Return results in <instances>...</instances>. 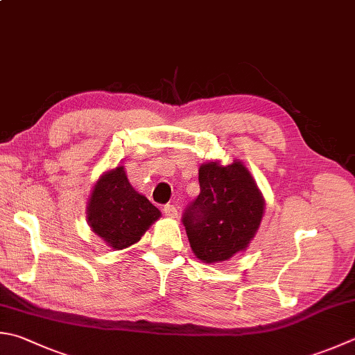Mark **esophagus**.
Masks as SVG:
<instances>
[{"label": "esophagus", "instance_id": "34e87169", "mask_svg": "<svg viewBox=\"0 0 355 355\" xmlns=\"http://www.w3.org/2000/svg\"><path fill=\"white\" fill-rule=\"evenodd\" d=\"M164 213H165V216H168V218H178V209L171 204H166L164 207Z\"/></svg>", "mask_w": 355, "mask_h": 355}]
</instances>
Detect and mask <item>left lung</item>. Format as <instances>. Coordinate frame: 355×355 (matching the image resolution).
Instances as JSON below:
<instances>
[{"instance_id":"1","label":"left lung","mask_w":355,"mask_h":355,"mask_svg":"<svg viewBox=\"0 0 355 355\" xmlns=\"http://www.w3.org/2000/svg\"><path fill=\"white\" fill-rule=\"evenodd\" d=\"M200 193L182 216L191 250L204 263H223L245 250L264 215V199L243 162L199 166Z\"/></svg>"}]
</instances>
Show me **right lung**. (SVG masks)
Returning <instances> with one entry per match:
<instances>
[{"label":"right lung","instance_id":"add662e5","mask_svg":"<svg viewBox=\"0 0 355 355\" xmlns=\"http://www.w3.org/2000/svg\"><path fill=\"white\" fill-rule=\"evenodd\" d=\"M159 218V209L132 189L123 166L100 176L86 209L92 232L114 250L136 244Z\"/></svg>","mask_w":355,"mask_h":355}]
</instances>
